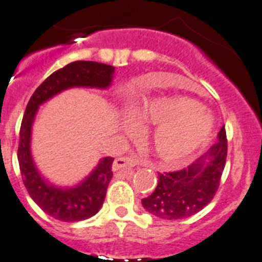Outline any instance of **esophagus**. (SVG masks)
Masks as SVG:
<instances>
[{"label": "esophagus", "mask_w": 262, "mask_h": 262, "mask_svg": "<svg viewBox=\"0 0 262 262\" xmlns=\"http://www.w3.org/2000/svg\"><path fill=\"white\" fill-rule=\"evenodd\" d=\"M137 163L130 158H126V156H120V158L115 159L114 164H112V170L117 172V170L123 169V168H133L136 167Z\"/></svg>", "instance_id": "esophagus-1"}]
</instances>
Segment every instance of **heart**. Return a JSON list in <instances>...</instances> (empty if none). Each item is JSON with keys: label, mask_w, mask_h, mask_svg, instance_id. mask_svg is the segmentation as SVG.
Listing matches in <instances>:
<instances>
[{"label": "heart", "mask_w": 262, "mask_h": 262, "mask_svg": "<svg viewBox=\"0 0 262 262\" xmlns=\"http://www.w3.org/2000/svg\"><path fill=\"white\" fill-rule=\"evenodd\" d=\"M123 126L133 133L137 126H154L147 145L165 164H178L194 155L211 138L213 119L198 101L183 95L143 99L128 111Z\"/></svg>", "instance_id": "obj_1"}]
</instances>
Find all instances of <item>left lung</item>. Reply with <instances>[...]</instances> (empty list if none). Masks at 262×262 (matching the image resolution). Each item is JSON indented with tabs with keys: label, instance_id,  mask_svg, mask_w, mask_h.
Masks as SVG:
<instances>
[{
	"label": "left lung",
	"instance_id": "8db88e82",
	"mask_svg": "<svg viewBox=\"0 0 262 262\" xmlns=\"http://www.w3.org/2000/svg\"><path fill=\"white\" fill-rule=\"evenodd\" d=\"M227 156L225 126L217 142L185 169L159 173L158 186L142 199L143 208L164 220L187 219L202 211L216 195Z\"/></svg>",
	"mask_w": 262,
	"mask_h": 262
}]
</instances>
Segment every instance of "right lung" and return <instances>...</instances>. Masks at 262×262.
<instances>
[{
	"label": "right lung",
	"mask_w": 262,
	"mask_h": 262,
	"mask_svg": "<svg viewBox=\"0 0 262 262\" xmlns=\"http://www.w3.org/2000/svg\"><path fill=\"white\" fill-rule=\"evenodd\" d=\"M115 67L92 60H77L51 73L35 90L27 104L20 134L18 160L24 186L33 202L45 213L64 222L82 221L94 216L104 202L112 178L111 156L102 159L84 181L73 187H58L49 183L36 168L31 154L32 125L43 102L70 88L107 89L114 79Z\"/></svg>",
	"instance_id": "obj_1"
}]
</instances>
